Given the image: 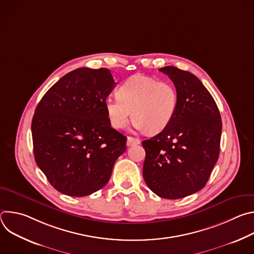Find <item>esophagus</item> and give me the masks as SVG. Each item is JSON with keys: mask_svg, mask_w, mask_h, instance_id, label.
Returning <instances> with one entry per match:
<instances>
[{"mask_svg": "<svg viewBox=\"0 0 254 254\" xmlns=\"http://www.w3.org/2000/svg\"><path fill=\"white\" fill-rule=\"evenodd\" d=\"M140 140L138 138L132 137V136H127V147H132L135 146V144H139Z\"/></svg>", "mask_w": 254, "mask_h": 254, "instance_id": "34e87169", "label": "esophagus"}]
</instances>
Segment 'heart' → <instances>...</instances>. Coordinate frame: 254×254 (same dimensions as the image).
<instances>
[{
	"label": "heart",
	"instance_id": "obj_1",
	"mask_svg": "<svg viewBox=\"0 0 254 254\" xmlns=\"http://www.w3.org/2000/svg\"><path fill=\"white\" fill-rule=\"evenodd\" d=\"M118 95L105 99L107 117L117 129L125 128L132 116L137 129L157 133L169 126L177 112L178 91L170 81L135 74L122 83Z\"/></svg>",
	"mask_w": 254,
	"mask_h": 254
}]
</instances>
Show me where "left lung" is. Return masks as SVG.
Returning <instances> with one entry per match:
<instances>
[{
	"instance_id": "obj_1",
	"label": "left lung",
	"mask_w": 254,
	"mask_h": 254,
	"mask_svg": "<svg viewBox=\"0 0 254 254\" xmlns=\"http://www.w3.org/2000/svg\"><path fill=\"white\" fill-rule=\"evenodd\" d=\"M178 91L177 112L160 133L143 140L142 176L148 187L165 199H180L200 191L219 158L222 122L217 104L189 71L160 68Z\"/></svg>"
}]
</instances>
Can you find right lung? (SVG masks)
<instances>
[{
  "mask_svg": "<svg viewBox=\"0 0 254 254\" xmlns=\"http://www.w3.org/2000/svg\"><path fill=\"white\" fill-rule=\"evenodd\" d=\"M116 82L110 69L81 67L42 97L32 120L36 164L60 193L83 197L103 188L127 136L112 127L105 99Z\"/></svg>",
  "mask_w": 254,
  "mask_h": 254,
  "instance_id": "add662e5",
  "label": "right lung"
}]
</instances>
